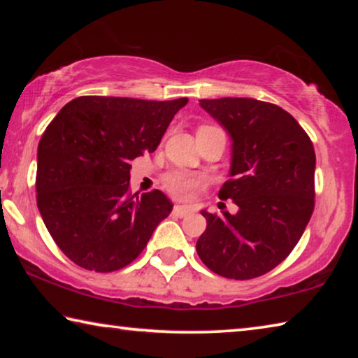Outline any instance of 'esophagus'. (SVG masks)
Segmentation results:
<instances>
[{
    "label": "esophagus",
    "mask_w": 358,
    "mask_h": 358,
    "mask_svg": "<svg viewBox=\"0 0 358 358\" xmlns=\"http://www.w3.org/2000/svg\"><path fill=\"white\" fill-rule=\"evenodd\" d=\"M187 213H191V207H186V205H175L172 210V215L178 217H183Z\"/></svg>",
    "instance_id": "esophagus-1"
}]
</instances>
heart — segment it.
<instances>
[{"instance_id":"1","label":"heart","mask_w":358,"mask_h":358,"mask_svg":"<svg viewBox=\"0 0 358 358\" xmlns=\"http://www.w3.org/2000/svg\"><path fill=\"white\" fill-rule=\"evenodd\" d=\"M202 178L196 173L187 171H172L164 175V186L166 189L177 199H186L191 194L201 187Z\"/></svg>"}]
</instances>
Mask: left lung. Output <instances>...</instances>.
<instances>
[{
    "mask_svg": "<svg viewBox=\"0 0 358 358\" xmlns=\"http://www.w3.org/2000/svg\"><path fill=\"white\" fill-rule=\"evenodd\" d=\"M232 138L230 178L220 197L237 215L202 210L207 229L196 250L211 271L252 280L286 259L314 210L316 153L311 138L280 106L251 98L201 99Z\"/></svg>",
    "mask_w": 358,
    "mask_h": 358,
    "instance_id": "obj_1",
    "label": "left lung"
}]
</instances>
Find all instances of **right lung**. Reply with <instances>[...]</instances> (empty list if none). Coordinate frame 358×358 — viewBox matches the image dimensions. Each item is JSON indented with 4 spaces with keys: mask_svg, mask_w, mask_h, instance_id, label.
Listing matches in <instances>:
<instances>
[{
    "mask_svg": "<svg viewBox=\"0 0 358 358\" xmlns=\"http://www.w3.org/2000/svg\"><path fill=\"white\" fill-rule=\"evenodd\" d=\"M187 98L80 96L47 126L38 147L36 201L59 250L85 270L108 273L147 246L172 202L129 191V162L153 153Z\"/></svg>",
    "mask_w": 358,
    "mask_h": 358,
    "instance_id": "right-lung-1",
    "label": "right lung"
}]
</instances>
